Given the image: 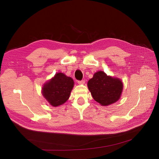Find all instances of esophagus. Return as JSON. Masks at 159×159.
I'll return each instance as SVG.
<instances>
[{"instance_id":"esophagus-1","label":"esophagus","mask_w":159,"mask_h":159,"mask_svg":"<svg viewBox=\"0 0 159 159\" xmlns=\"http://www.w3.org/2000/svg\"><path fill=\"white\" fill-rule=\"evenodd\" d=\"M85 83V80H79L78 81V84H84Z\"/></svg>"}]
</instances>
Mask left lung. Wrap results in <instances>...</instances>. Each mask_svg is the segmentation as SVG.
Wrapping results in <instances>:
<instances>
[{
  "instance_id": "obj_1",
  "label": "left lung",
  "mask_w": 159,
  "mask_h": 159,
  "mask_svg": "<svg viewBox=\"0 0 159 159\" xmlns=\"http://www.w3.org/2000/svg\"><path fill=\"white\" fill-rule=\"evenodd\" d=\"M93 98L102 106H108L119 101L123 89L122 80L108 76L105 72H95L87 83Z\"/></svg>"
}]
</instances>
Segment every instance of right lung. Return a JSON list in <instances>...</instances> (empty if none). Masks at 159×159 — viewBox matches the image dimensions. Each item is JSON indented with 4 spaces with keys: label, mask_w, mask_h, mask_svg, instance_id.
Returning <instances> with one entry per match:
<instances>
[{
    "label": "right lung",
    "mask_w": 159,
    "mask_h": 159,
    "mask_svg": "<svg viewBox=\"0 0 159 159\" xmlns=\"http://www.w3.org/2000/svg\"><path fill=\"white\" fill-rule=\"evenodd\" d=\"M74 80L62 72H57L51 79L45 83L42 94L52 107H58L66 102L74 87Z\"/></svg>",
    "instance_id": "1"
}]
</instances>
